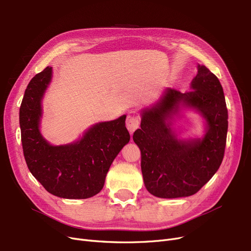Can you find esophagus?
Instances as JSON below:
<instances>
[{
	"instance_id": "esophagus-1",
	"label": "esophagus",
	"mask_w": 251,
	"mask_h": 251,
	"mask_svg": "<svg viewBox=\"0 0 251 251\" xmlns=\"http://www.w3.org/2000/svg\"><path fill=\"white\" fill-rule=\"evenodd\" d=\"M140 118L138 115H129L126 119V127L129 130L130 133L134 132L135 130L139 127Z\"/></svg>"
}]
</instances>
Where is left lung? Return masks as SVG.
Listing matches in <instances>:
<instances>
[{
  "label": "left lung",
  "instance_id": "left-lung-1",
  "mask_svg": "<svg viewBox=\"0 0 251 251\" xmlns=\"http://www.w3.org/2000/svg\"><path fill=\"white\" fill-rule=\"evenodd\" d=\"M190 90L166 88L160 99L141 108L140 128L133 140L141 151L146 189L158 198L188 197L197 193L220 168L227 132V110L216 75L198 64ZM203 120L201 137L181 138L173 128L183 110Z\"/></svg>",
  "mask_w": 251,
  "mask_h": 251
}]
</instances>
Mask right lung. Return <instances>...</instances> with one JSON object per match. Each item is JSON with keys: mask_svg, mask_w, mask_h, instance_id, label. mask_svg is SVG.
I'll use <instances>...</instances> for the list:
<instances>
[{"mask_svg": "<svg viewBox=\"0 0 251 251\" xmlns=\"http://www.w3.org/2000/svg\"><path fill=\"white\" fill-rule=\"evenodd\" d=\"M47 67L28 83L19 110L25 162L30 173L50 194L64 199H87L99 194L113 161L130 140L126 115L99 122L73 143L55 146L41 132L43 100L52 81Z\"/></svg>", "mask_w": 251, "mask_h": 251, "instance_id": "right-lung-1", "label": "right lung"}]
</instances>
